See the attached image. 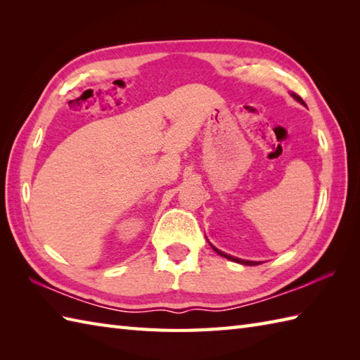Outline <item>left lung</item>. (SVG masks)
<instances>
[{
    "instance_id": "left-lung-1",
    "label": "left lung",
    "mask_w": 360,
    "mask_h": 360,
    "mask_svg": "<svg viewBox=\"0 0 360 360\" xmlns=\"http://www.w3.org/2000/svg\"><path fill=\"white\" fill-rule=\"evenodd\" d=\"M290 96H292L295 101L298 102V103H302L303 106H307V103L303 102V98L300 97V96H297L295 93H290ZM210 244V243H209ZM212 246V249L217 252L218 255H221V257H224V258H227V259H231V262H235V263H240V264H244V266H257V264H259V262H249V259H241V258H236V257H232V255H227L226 252H223V250H219V249H217L215 246H213V244H210Z\"/></svg>"
}]
</instances>
